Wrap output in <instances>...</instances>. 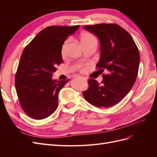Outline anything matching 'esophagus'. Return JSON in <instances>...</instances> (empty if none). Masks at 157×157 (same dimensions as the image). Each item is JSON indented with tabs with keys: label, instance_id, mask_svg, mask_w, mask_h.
<instances>
[{
	"label": "esophagus",
	"instance_id": "obj_1",
	"mask_svg": "<svg viewBox=\"0 0 157 157\" xmlns=\"http://www.w3.org/2000/svg\"><path fill=\"white\" fill-rule=\"evenodd\" d=\"M77 78H80L84 79V80H86V79L85 77H80V76H78V77H77Z\"/></svg>",
	"mask_w": 157,
	"mask_h": 157
}]
</instances>
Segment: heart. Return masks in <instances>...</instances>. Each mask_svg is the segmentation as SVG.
Instances as JSON below:
<instances>
[{
    "label": "heart",
    "mask_w": 157,
    "mask_h": 157,
    "mask_svg": "<svg viewBox=\"0 0 157 157\" xmlns=\"http://www.w3.org/2000/svg\"><path fill=\"white\" fill-rule=\"evenodd\" d=\"M69 41V40H65L62 46V48H61V55H62V56H64L65 55L66 49H67ZM80 41H81L84 46H86L92 43H97V39L96 36L92 34V33L88 32L82 33L80 35Z\"/></svg>",
    "instance_id": "obj_1"
}]
</instances>
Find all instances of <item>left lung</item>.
<instances>
[{
  "label": "left lung",
  "instance_id": "left-lung-1",
  "mask_svg": "<svg viewBox=\"0 0 157 157\" xmlns=\"http://www.w3.org/2000/svg\"><path fill=\"white\" fill-rule=\"evenodd\" d=\"M84 29L96 35L100 41V58L96 67L101 71L103 80H88L83 96L92 105L110 107L119 103L134 86L138 73L140 54L131 35L115 23L86 25Z\"/></svg>",
  "mask_w": 157,
  "mask_h": 157
}]
</instances>
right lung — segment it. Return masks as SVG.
<instances>
[{"mask_svg":"<svg viewBox=\"0 0 157 157\" xmlns=\"http://www.w3.org/2000/svg\"><path fill=\"white\" fill-rule=\"evenodd\" d=\"M79 27L49 26L40 31L23 50L15 76L19 101L27 115L40 120L54 113L58 94L69 81L52 78L63 63L61 48L69 35Z\"/></svg>","mask_w":157,"mask_h":157,"instance_id":"1","label":"right lung"}]
</instances>
